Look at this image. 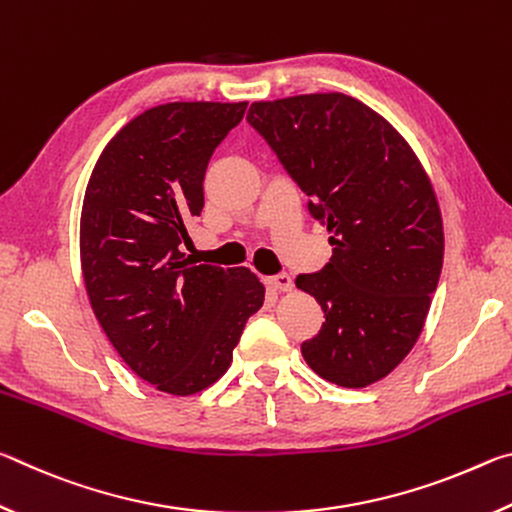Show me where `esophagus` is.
<instances>
[{"label": "esophagus", "mask_w": 512, "mask_h": 512, "mask_svg": "<svg viewBox=\"0 0 512 512\" xmlns=\"http://www.w3.org/2000/svg\"><path fill=\"white\" fill-rule=\"evenodd\" d=\"M264 284L273 291H291L293 289V280H291V275H287V273L266 277Z\"/></svg>", "instance_id": "1"}]
</instances>
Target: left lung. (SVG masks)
Listing matches in <instances>:
<instances>
[{"label":"left lung","instance_id":"8db88e82","mask_svg":"<svg viewBox=\"0 0 512 512\" xmlns=\"http://www.w3.org/2000/svg\"><path fill=\"white\" fill-rule=\"evenodd\" d=\"M246 119L332 235L323 271L296 277L325 314L302 357L336 386L375 384L418 341L443 268L429 176L404 137L348 94L257 101Z\"/></svg>","mask_w":512,"mask_h":512}]
</instances>
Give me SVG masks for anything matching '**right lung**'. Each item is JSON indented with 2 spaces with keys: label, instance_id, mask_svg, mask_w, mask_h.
<instances>
[{
  "label": "right lung",
  "instance_id": "add662e5",
  "mask_svg": "<svg viewBox=\"0 0 512 512\" xmlns=\"http://www.w3.org/2000/svg\"><path fill=\"white\" fill-rule=\"evenodd\" d=\"M246 106L176 101L142 112L108 142L85 189L81 268L94 316L162 393L212 386L264 305L253 271L196 266L180 248L205 205L207 162Z\"/></svg>",
  "mask_w": 512,
  "mask_h": 512
}]
</instances>
